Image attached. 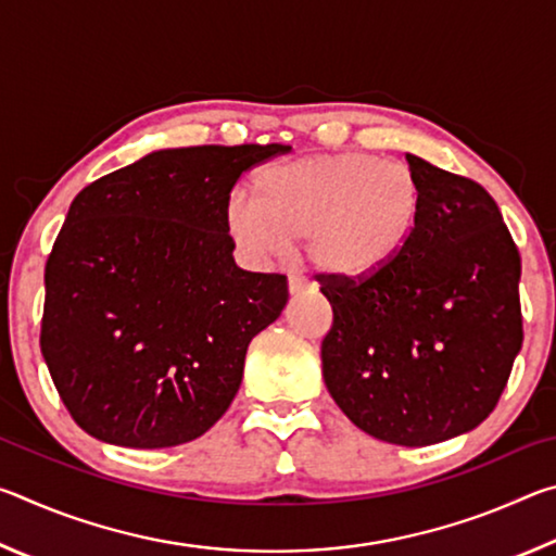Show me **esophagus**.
Listing matches in <instances>:
<instances>
[{"mask_svg": "<svg viewBox=\"0 0 556 556\" xmlns=\"http://www.w3.org/2000/svg\"><path fill=\"white\" fill-rule=\"evenodd\" d=\"M312 289V281L301 275H289V294H304V291Z\"/></svg>", "mask_w": 556, "mask_h": 556, "instance_id": "34e87169", "label": "esophagus"}]
</instances>
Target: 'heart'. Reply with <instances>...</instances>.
Here are the masks:
<instances>
[{"instance_id":"heart-1","label":"heart","mask_w":556,"mask_h":556,"mask_svg":"<svg viewBox=\"0 0 556 556\" xmlns=\"http://www.w3.org/2000/svg\"><path fill=\"white\" fill-rule=\"evenodd\" d=\"M260 201L232 193L225 228L244 257L269 260L304 238V255L324 275L365 279L407 248L421 191L407 164L365 152L312 154L269 166Z\"/></svg>"}]
</instances>
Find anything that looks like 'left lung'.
Segmentation results:
<instances>
[{"label":"left lung","mask_w":556,"mask_h":556,"mask_svg":"<svg viewBox=\"0 0 556 556\" xmlns=\"http://www.w3.org/2000/svg\"><path fill=\"white\" fill-rule=\"evenodd\" d=\"M421 213L397 260L365 279L321 275L333 324L324 380L357 429L429 446L495 409L522 348L520 252L491 193L407 154Z\"/></svg>","instance_id":"obj_1"}]
</instances>
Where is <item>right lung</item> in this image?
<instances>
[{"mask_svg": "<svg viewBox=\"0 0 556 556\" xmlns=\"http://www.w3.org/2000/svg\"><path fill=\"white\" fill-rule=\"evenodd\" d=\"M287 149H162L75 195L46 262L41 353L90 437L178 446L230 407L248 345L289 289L235 265L225 205L248 168Z\"/></svg>", "mask_w": 556, "mask_h": 556, "instance_id": "obj_1", "label": "right lung"}]
</instances>
